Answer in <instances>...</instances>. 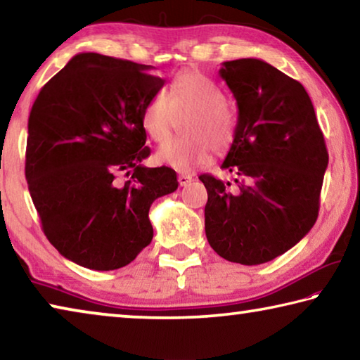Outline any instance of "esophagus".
I'll return each mask as SVG.
<instances>
[{
	"mask_svg": "<svg viewBox=\"0 0 360 360\" xmlns=\"http://www.w3.org/2000/svg\"><path fill=\"white\" fill-rule=\"evenodd\" d=\"M178 181H179L181 186H188V184H191V182L193 181V176L188 174V173H181Z\"/></svg>",
	"mask_w": 360,
	"mask_h": 360,
	"instance_id": "obj_1",
	"label": "esophagus"
}]
</instances>
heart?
<instances>
[{
  "label": "heart",
  "mask_w": 360,
  "mask_h": 360,
  "mask_svg": "<svg viewBox=\"0 0 360 360\" xmlns=\"http://www.w3.org/2000/svg\"><path fill=\"white\" fill-rule=\"evenodd\" d=\"M182 135L157 150V160L179 172L206 165L212 150L224 152L233 143L238 115L211 77L200 71H182L173 77L167 94H155L141 111V127L152 141L172 135L176 115L187 114Z\"/></svg>",
  "instance_id": "obj_1"
}]
</instances>
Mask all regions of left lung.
Here are the masks:
<instances>
[{
	"mask_svg": "<svg viewBox=\"0 0 360 360\" xmlns=\"http://www.w3.org/2000/svg\"><path fill=\"white\" fill-rule=\"evenodd\" d=\"M238 106V129L221 168L230 182L202 174L205 231L229 262L259 265L300 241L318 219L328 163L324 135L303 85L259 58L219 70Z\"/></svg>",
	"mask_w": 360,
	"mask_h": 360,
	"instance_id": "left-lung-1",
	"label": "left lung"
}]
</instances>
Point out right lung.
Returning <instances> with one entry per match:
<instances>
[{"mask_svg":"<svg viewBox=\"0 0 360 360\" xmlns=\"http://www.w3.org/2000/svg\"><path fill=\"white\" fill-rule=\"evenodd\" d=\"M150 70L77 53L30 112L25 174L42 230L65 259L90 270L135 260L154 236L150 205L178 188L174 169L143 165L150 149L141 111L165 84Z\"/></svg>","mask_w":360,"mask_h":360,"instance_id":"right-lung-1","label":"right lung"}]
</instances>
